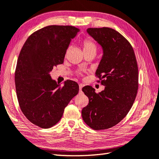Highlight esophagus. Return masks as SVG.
Returning <instances> with one entry per match:
<instances>
[{"mask_svg":"<svg viewBox=\"0 0 159 159\" xmlns=\"http://www.w3.org/2000/svg\"><path fill=\"white\" fill-rule=\"evenodd\" d=\"M83 86H84L83 84H82V83L79 84V90H80V92H81V90H82V88H83Z\"/></svg>","mask_w":159,"mask_h":159,"instance_id":"1","label":"esophagus"}]
</instances>
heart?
Masks as SVG:
<instances>
[{"mask_svg":"<svg viewBox=\"0 0 159 159\" xmlns=\"http://www.w3.org/2000/svg\"><path fill=\"white\" fill-rule=\"evenodd\" d=\"M83 50H94L96 51V45L92 40L86 39L83 40Z\"/></svg>","mask_w":159,"mask_h":159,"instance_id":"heart-1","label":"heart"}]
</instances>
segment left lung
I'll return each mask as SVG.
<instances>
[{
  "label": "left lung",
  "mask_w": 159,
  "mask_h": 159,
  "mask_svg": "<svg viewBox=\"0 0 159 159\" xmlns=\"http://www.w3.org/2000/svg\"><path fill=\"white\" fill-rule=\"evenodd\" d=\"M87 32L102 47L96 76L105 89L96 93L92 86L83 87L89 103L83 108L82 117L93 129H106L122 120L132 107L139 88L137 62L131 44L117 31L88 28Z\"/></svg>",
  "instance_id": "1"
}]
</instances>
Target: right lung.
<instances>
[{
  "label": "right lung",
  "mask_w": 159,
  "mask_h": 159,
  "mask_svg": "<svg viewBox=\"0 0 159 159\" xmlns=\"http://www.w3.org/2000/svg\"><path fill=\"white\" fill-rule=\"evenodd\" d=\"M79 32L70 25H49L34 32L23 45L15 71L18 103L27 119L41 128L56 125L79 86L67 80L61 86L49 72L63 64L71 40Z\"/></svg>",
  "instance_id": "right-lung-1"
}]
</instances>
